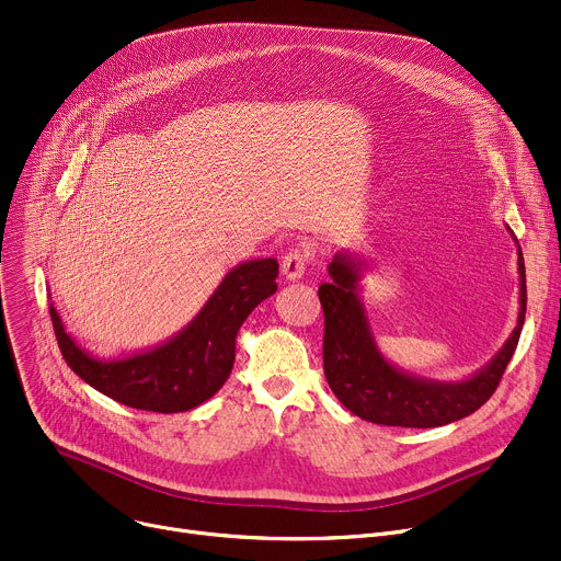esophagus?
<instances>
[{"mask_svg": "<svg viewBox=\"0 0 561 561\" xmlns=\"http://www.w3.org/2000/svg\"><path fill=\"white\" fill-rule=\"evenodd\" d=\"M307 261H309V250L307 248H293L284 254L282 259V275L290 282H296L305 275L307 271Z\"/></svg>", "mask_w": 561, "mask_h": 561, "instance_id": "1", "label": "esophagus"}]
</instances>
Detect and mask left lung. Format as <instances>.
I'll return each instance as SVG.
<instances>
[{
    "mask_svg": "<svg viewBox=\"0 0 561 561\" xmlns=\"http://www.w3.org/2000/svg\"><path fill=\"white\" fill-rule=\"evenodd\" d=\"M364 265L357 254L339 252L328 265L332 279L318 288L325 311L322 366L341 404L368 423L391 427H440L478 411L497 389L525 322L527 288L520 248V309L516 328L484 368L459 381H438L404 373L381 355L359 298Z\"/></svg>",
    "mask_w": 561,
    "mask_h": 561,
    "instance_id": "obj_1",
    "label": "left lung"
}]
</instances>
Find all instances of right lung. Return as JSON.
Instances as JSON below:
<instances>
[{"label": "right lung", "instance_id": "add662e5", "mask_svg": "<svg viewBox=\"0 0 561 561\" xmlns=\"http://www.w3.org/2000/svg\"><path fill=\"white\" fill-rule=\"evenodd\" d=\"M277 259L239 263L182 332L129 357H93L66 332L51 305L54 334L68 366L115 402L157 414L188 411L218 393L227 381L236 357V334L254 307L277 290Z\"/></svg>", "mask_w": 561, "mask_h": 561}]
</instances>
